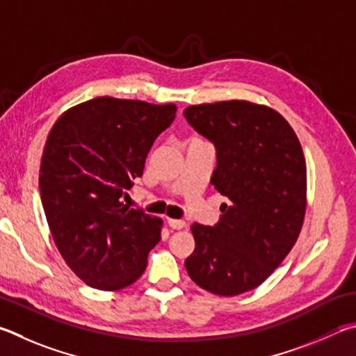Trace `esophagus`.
<instances>
[{"label":"esophagus","instance_id":"1","mask_svg":"<svg viewBox=\"0 0 356 356\" xmlns=\"http://www.w3.org/2000/svg\"><path fill=\"white\" fill-rule=\"evenodd\" d=\"M168 225H170V227L174 229V230H180V229L185 227L186 222L184 221V219H172V218H168Z\"/></svg>","mask_w":356,"mask_h":356}]
</instances>
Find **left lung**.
Returning a JSON list of instances; mask_svg holds the SVG:
<instances>
[{"instance_id": "obj_1", "label": "left lung", "mask_w": 356, "mask_h": 356, "mask_svg": "<svg viewBox=\"0 0 356 356\" xmlns=\"http://www.w3.org/2000/svg\"><path fill=\"white\" fill-rule=\"evenodd\" d=\"M184 115L215 145L211 185L230 199L215 227L191 225L196 245L186 273L209 293H245L274 273L302 230L307 165L300 141L279 112L250 101L190 106Z\"/></svg>"}]
</instances>
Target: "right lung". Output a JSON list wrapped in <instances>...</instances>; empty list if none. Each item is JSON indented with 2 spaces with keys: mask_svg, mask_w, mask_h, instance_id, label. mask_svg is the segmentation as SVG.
Returning a JSON list of instances; mask_svg holds the SVG:
<instances>
[{
  "mask_svg": "<svg viewBox=\"0 0 356 356\" xmlns=\"http://www.w3.org/2000/svg\"><path fill=\"white\" fill-rule=\"evenodd\" d=\"M176 112V104L99 96L51 129L38 176L43 210L62 258L88 286L122 289L145 273L163 222L121 197Z\"/></svg>",
  "mask_w": 356,
  "mask_h": 356,
  "instance_id": "1",
  "label": "right lung"
}]
</instances>
